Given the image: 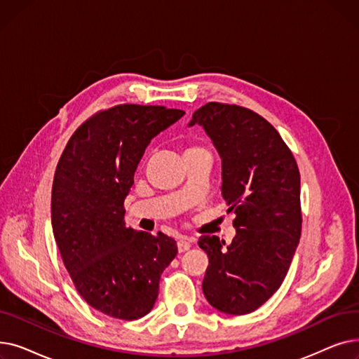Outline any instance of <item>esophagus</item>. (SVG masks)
Segmentation results:
<instances>
[{
  "instance_id": "obj_1",
  "label": "esophagus",
  "mask_w": 359,
  "mask_h": 359,
  "mask_svg": "<svg viewBox=\"0 0 359 359\" xmlns=\"http://www.w3.org/2000/svg\"><path fill=\"white\" fill-rule=\"evenodd\" d=\"M191 240L187 238V237H182V238H179V241H177V249H179V252L180 253H183V252H187L191 249Z\"/></svg>"
}]
</instances>
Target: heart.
I'll list each match as a JSON object with an SVG mask.
<instances>
[{"label":"heart","mask_w":359,"mask_h":359,"mask_svg":"<svg viewBox=\"0 0 359 359\" xmlns=\"http://www.w3.org/2000/svg\"><path fill=\"white\" fill-rule=\"evenodd\" d=\"M189 149H203V148H201V147H192V148H189Z\"/></svg>","instance_id":"1"}]
</instances>
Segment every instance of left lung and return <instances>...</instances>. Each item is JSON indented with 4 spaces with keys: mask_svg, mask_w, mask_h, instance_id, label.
Wrapping results in <instances>:
<instances>
[{
    "mask_svg": "<svg viewBox=\"0 0 359 359\" xmlns=\"http://www.w3.org/2000/svg\"><path fill=\"white\" fill-rule=\"evenodd\" d=\"M205 129L221 158V195L234 212L236 237H199L210 265L202 282L208 303L241 316L259 309L284 280L301 234L299 172L278 130L253 110L206 103L189 126Z\"/></svg>",
    "mask_w": 359,
    "mask_h": 359,
    "instance_id": "obj_1",
    "label": "left lung"
}]
</instances>
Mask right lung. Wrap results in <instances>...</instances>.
<instances>
[{
    "label": "right lung",
    "instance_id": "1",
    "mask_svg": "<svg viewBox=\"0 0 359 359\" xmlns=\"http://www.w3.org/2000/svg\"><path fill=\"white\" fill-rule=\"evenodd\" d=\"M184 115L119 104L86 121L68 141L52 184V230L79 294L93 309L137 320L151 311L175 238L125 225L123 202L145 148Z\"/></svg>",
    "mask_w": 359,
    "mask_h": 359
}]
</instances>
